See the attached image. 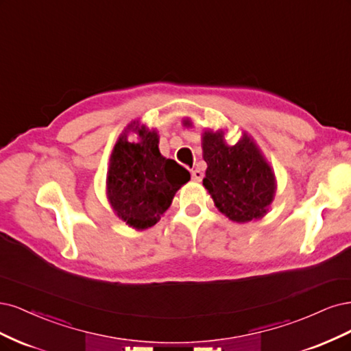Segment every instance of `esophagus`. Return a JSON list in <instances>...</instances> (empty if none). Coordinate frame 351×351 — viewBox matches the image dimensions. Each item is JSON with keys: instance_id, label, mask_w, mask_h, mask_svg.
Masks as SVG:
<instances>
[{"instance_id": "obj_1", "label": "esophagus", "mask_w": 351, "mask_h": 351, "mask_svg": "<svg viewBox=\"0 0 351 351\" xmlns=\"http://www.w3.org/2000/svg\"><path fill=\"white\" fill-rule=\"evenodd\" d=\"M192 180H195V182H201L202 178H204V173H202L199 169H195V171H192Z\"/></svg>"}]
</instances>
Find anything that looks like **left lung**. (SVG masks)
Segmentation results:
<instances>
[{
    "label": "left lung",
    "instance_id": "1",
    "mask_svg": "<svg viewBox=\"0 0 351 351\" xmlns=\"http://www.w3.org/2000/svg\"><path fill=\"white\" fill-rule=\"evenodd\" d=\"M223 135V131L202 134V157L207 162L202 185L216 207L233 221L265 216L276 192L273 171L247 134L234 145L226 144Z\"/></svg>",
    "mask_w": 351,
    "mask_h": 351
}]
</instances>
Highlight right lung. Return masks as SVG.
Masks as SVG:
<instances>
[{
	"instance_id": "add662e5",
	"label": "right lung",
	"mask_w": 351,
	"mask_h": 351,
	"mask_svg": "<svg viewBox=\"0 0 351 351\" xmlns=\"http://www.w3.org/2000/svg\"><path fill=\"white\" fill-rule=\"evenodd\" d=\"M140 135L130 143L123 132L109 160L108 198L117 216L138 230L152 228L171 207L176 191L191 179L185 167L159 152V135L131 123Z\"/></svg>"
}]
</instances>
